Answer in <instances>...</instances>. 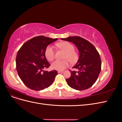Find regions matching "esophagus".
Wrapping results in <instances>:
<instances>
[{
  "instance_id": "esophagus-1",
  "label": "esophagus",
  "mask_w": 122,
  "mask_h": 122,
  "mask_svg": "<svg viewBox=\"0 0 122 122\" xmlns=\"http://www.w3.org/2000/svg\"><path fill=\"white\" fill-rule=\"evenodd\" d=\"M64 73V71H58V73Z\"/></svg>"
}]
</instances>
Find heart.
I'll return each instance as SVG.
<instances>
[{
    "label": "heart",
    "mask_w": 122,
    "mask_h": 122,
    "mask_svg": "<svg viewBox=\"0 0 122 122\" xmlns=\"http://www.w3.org/2000/svg\"><path fill=\"white\" fill-rule=\"evenodd\" d=\"M59 48L65 52L62 61H56L51 64V68L58 71H62L69 66V62L74 64L78 59V54L74 50V47L69 42H61L56 44ZM45 55L47 60L49 61H52L54 58V51L51 46H48L45 49Z\"/></svg>",
    "instance_id": "1"
}]
</instances>
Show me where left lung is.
<instances>
[{
	"label": "left lung",
	"instance_id": "obj_1",
	"mask_svg": "<svg viewBox=\"0 0 122 122\" xmlns=\"http://www.w3.org/2000/svg\"><path fill=\"white\" fill-rule=\"evenodd\" d=\"M61 40L73 43L79 51V57L71 71V76L66 79L74 89L82 91L91 87L96 81L101 69V61L99 52L93 44L80 36H69Z\"/></svg>",
	"mask_w": 122,
	"mask_h": 122
}]
</instances>
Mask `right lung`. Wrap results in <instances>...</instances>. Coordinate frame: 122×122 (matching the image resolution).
<instances>
[{"instance_id": "add662e5", "label": "right lung", "mask_w": 122, "mask_h": 122, "mask_svg": "<svg viewBox=\"0 0 122 122\" xmlns=\"http://www.w3.org/2000/svg\"><path fill=\"white\" fill-rule=\"evenodd\" d=\"M57 39L43 36H36L25 42L18 51L16 60L17 71L21 80L30 89L43 90L53 82L57 71H44V69L50 66L45 51L50 44Z\"/></svg>"}]
</instances>
